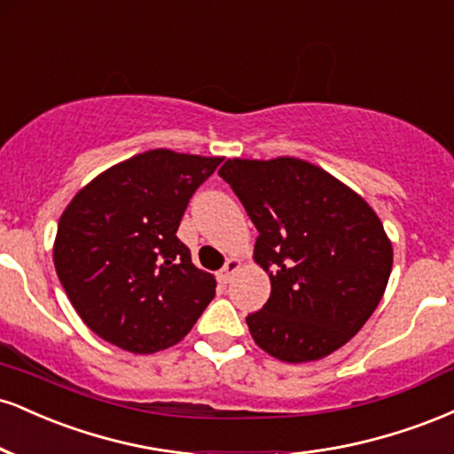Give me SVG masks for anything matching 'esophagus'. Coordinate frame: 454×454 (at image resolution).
<instances>
[{
  "instance_id": "esophagus-1",
  "label": "esophagus",
  "mask_w": 454,
  "mask_h": 454,
  "mask_svg": "<svg viewBox=\"0 0 454 454\" xmlns=\"http://www.w3.org/2000/svg\"><path fill=\"white\" fill-rule=\"evenodd\" d=\"M239 269H241V262H239L237 258L226 260V264H223V269L220 270V273H217V281H220V284H231L232 275L237 273Z\"/></svg>"
}]
</instances>
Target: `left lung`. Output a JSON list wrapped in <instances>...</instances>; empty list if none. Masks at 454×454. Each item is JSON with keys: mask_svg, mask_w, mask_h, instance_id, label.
Here are the masks:
<instances>
[{"mask_svg": "<svg viewBox=\"0 0 454 454\" xmlns=\"http://www.w3.org/2000/svg\"><path fill=\"white\" fill-rule=\"evenodd\" d=\"M220 176L258 231L270 296L249 314L254 341L286 363L317 361L361 331L387 290L393 245L361 196L296 158L228 160Z\"/></svg>", "mask_w": 454, "mask_h": 454, "instance_id": "8db88e82", "label": "left lung"}]
</instances>
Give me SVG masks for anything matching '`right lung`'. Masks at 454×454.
<instances>
[{
    "label": "right lung",
    "mask_w": 454,
    "mask_h": 454,
    "mask_svg": "<svg viewBox=\"0 0 454 454\" xmlns=\"http://www.w3.org/2000/svg\"><path fill=\"white\" fill-rule=\"evenodd\" d=\"M222 158L153 149L72 198L57 226L55 270L98 337L134 354L175 346L215 296L179 241L181 217Z\"/></svg>",
    "instance_id": "1"
}]
</instances>
